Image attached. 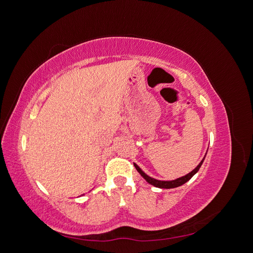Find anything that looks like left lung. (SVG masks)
Instances as JSON below:
<instances>
[{"label": "left lung", "mask_w": 253, "mask_h": 253, "mask_svg": "<svg viewBox=\"0 0 253 253\" xmlns=\"http://www.w3.org/2000/svg\"><path fill=\"white\" fill-rule=\"evenodd\" d=\"M207 152H208V151H207ZM206 155H207V153H206ZM206 155L204 156V158L202 159V162L198 164V166L195 168L194 170H192L190 173H188L187 175L181 176V177L176 178L174 180H159V179H155V178L151 177V176H149L148 174H145L135 163H134V167L136 168V170L138 171V173L142 176V177L150 183V185L154 186L156 188H160V189H172V188H177V187L183 185V183H186L187 181H189L191 178H192L193 176L198 172V170H200V168L202 167V165L204 163Z\"/></svg>", "instance_id": "8db88e82"}]
</instances>
